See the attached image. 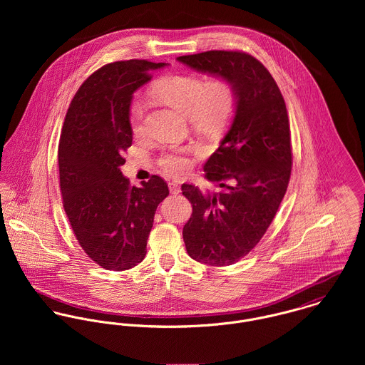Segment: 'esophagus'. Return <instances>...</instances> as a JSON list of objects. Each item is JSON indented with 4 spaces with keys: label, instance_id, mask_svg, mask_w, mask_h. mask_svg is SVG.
<instances>
[{
    "label": "esophagus",
    "instance_id": "obj_1",
    "mask_svg": "<svg viewBox=\"0 0 365 365\" xmlns=\"http://www.w3.org/2000/svg\"><path fill=\"white\" fill-rule=\"evenodd\" d=\"M168 188H170V192L171 194H178L181 190H180V185L177 182H168Z\"/></svg>",
    "mask_w": 365,
    "mask_h": 365
}]
</instances>
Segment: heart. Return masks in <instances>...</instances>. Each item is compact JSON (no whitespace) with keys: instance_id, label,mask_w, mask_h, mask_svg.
Segmentation results:
<instances>
[{"instance_id":"heart-1","label":"heart","mask_w":365,"mask_h":365,"mask_svg":"<svg viewBox=\"0 0 365 365\" xmlns=\"http://www.w3.org/2000/svg\"><path fill=\"white\" fill-rule=\"evenodd\" d=\"M152 93L178 112L188 115L191 126L209 138L219 136L232 122L237 108V90L225 77L204 80L194 74H170L158 80ZM146 104L135 98L129 105V125L135 135L145 130ZM160 167L173 177H181L191 168L184 150H171L158 158Z\"/></svg>"}]
</instances>
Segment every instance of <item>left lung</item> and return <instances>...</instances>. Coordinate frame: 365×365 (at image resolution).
I'll return each instance as SVG.
<instances>
[{
  "label": "left lung",
  "mask_w": 365,
  "mask_h": 365,
  "mask_svg": "<svg viewBox=\"0 0 365 365\" xmlns=\"http://www.w3.org/2000/svg\"><path fill=\"white\" fill-rule=\"evenodd\" d=\"M181 63L229 78L237 90L232 126L204 165L220 191L182 184L192 215L182 229L191 259L213 267L247 256L271 225L292 170L289 119L284 97L256 57L240 51H209L177 57Z\"/></svg>",
  "instance_id": "1"
}]
</instances>
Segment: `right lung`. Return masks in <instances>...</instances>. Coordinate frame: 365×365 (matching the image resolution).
Instances as JSON below:
<instances>
[{
    "instance_id": "add662e5",
    "label": "right lung",
    "mask_w": 365,
    "mask_h": 365,
    "mask_svg": "<svg viewBox=\"0 0 365 365\" xmlns=\"http://www.w3.org/2000/svg\"><path fill=\"white\" fill-rule=\"evenodd\" d=\"M165 63L132 58L105 64L78 88L58 142L63 208L84 253L110 271L138 265L146 256L167 182L152 175L132 187L119 170L132 146V94Z\"/></svg>"
}]
</instances>
